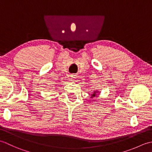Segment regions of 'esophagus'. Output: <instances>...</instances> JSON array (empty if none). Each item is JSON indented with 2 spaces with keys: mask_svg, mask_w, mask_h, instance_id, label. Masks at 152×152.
<instances>
[{
  "mask_svg": "<svg viewBox=\"0 0 152 152\" xmlns=\"http://www.w3.org/2000/svg\"><path fill=\"white\" fill-rule=\"evenodd\" d=\"M70 77H71V78H72V80H74V79L76 78V74H71Z\"/></svg>",
  "mask_w": 152,
  "mask_h": 152,
  "instance_id": "1",
  "label": "esophagus"
}]
</instances>
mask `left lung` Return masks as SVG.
I'll return each instance as SVG.
<instances>
[{"instance_id": "left-lung-1", "label": "left lung", "mask_w": 152, "mask_h": 152, "mask_svg": "<svg viewBox=\"0 0 152 152\" xmlns=\"http://www.w3.org/2000/svg\"><path fill=\"white\" fill-rule=\"evenodd\" d=\"M99 91H95L94 92H93L92 94L91 95V96H90V97H91V99H93V97H95V96H96V93H97Z\"/></svg>"}]
</instances>
